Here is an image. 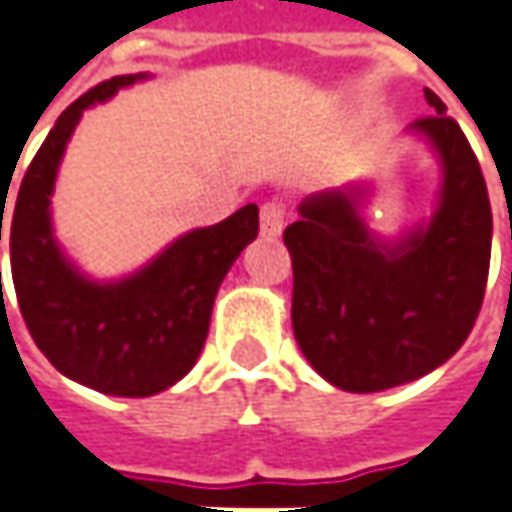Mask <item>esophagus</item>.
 <instances>
[{
    "instance_id": "obj_1",
    "label": "esophagus",
    "mask_w": 512,
    "mask_h": 512,
    "mask_svg": "<svg viewBox=\"0 0 512 512\" xmlns=\"http://www.w3.org/2000/svg\"><path fill=\"white\" fill-rule=\"evenodd\" d=\"M286 226V206L283 203H263L260 206V234L263 237H280Z\"/></svg>"
}]
</instances>
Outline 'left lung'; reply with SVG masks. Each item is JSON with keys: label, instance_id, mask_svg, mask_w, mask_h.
Masks as SVG:
<instances>
[{"label": "left lung", "instance_id": "left-lung-1", "mask_svg": "<svg viewBox=\"0 0 512 512\" xmlns=\"http://www.w3.org/2000/svg\"><path fill=\"white\" fill-rule=\"evenodd\" d=\"M433 117L410 125L441 168L435 209L398 237L364 220L372 183L318 191L283 232L292 255V326L332 387L381 392L453 358L478 318L493 243L490 197L464 131L424 91Z\"/></svg>", "mask_w": 512, "mask_h": 512}]
</instances>
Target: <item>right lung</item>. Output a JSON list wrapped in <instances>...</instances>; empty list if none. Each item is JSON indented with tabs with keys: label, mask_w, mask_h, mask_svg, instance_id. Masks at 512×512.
<instances>
[{
	"label": "right lung",
	"mask_w": 512,
	"mask_h": 512,
	"mask_svg": "<svg viewBox=\"0 0 512 512\" xmlns=\"http://www.w3.org/2000/svg\"><path fill=\"white\" fill-rule=\"evenodd\" d=\"M143 79L148 74L108 79L59 114L22 177L8 220L13 289L36 346L71 381L123 398L157 395L197 364L217 289L257 237V206L249 203L214 226L180 234L120 280L88 278L62 252L51 194L68 140L85 108Z\"/></svg>",
	"instance_id": "right-lung-1"
}]
</instances>
